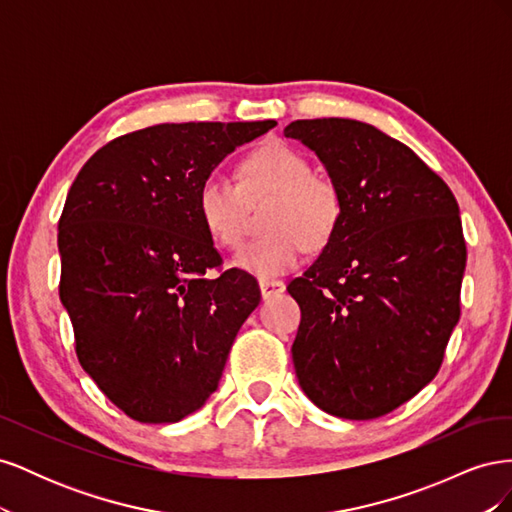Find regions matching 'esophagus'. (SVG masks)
<instances>
[{"label":"esophagus","instance_id":"34e87169","mask_svg":"<svg viewBox=\"0 0 512 512\" xmlns=\"http://www.w3.org/2000/svg\"><path fill=\"white\" fill-rule=\"evenodd\" d=\"M284 290H286V284L282 280H260L262 299H269L273 294H280Z\"/></svg>","mask_w":512,"mask_h":512}]
</instances>
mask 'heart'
Returning a JSON list of instances; mask_svg holds the SVG:
<instances>
[{"mask_svg":"<svg viewBox=\"0 0 512 512\" xmlns=\"http://www.w3.org/2000/svg\"><path fill=\"white\" fill-rule=\"evenodd\" d=\"M269 196L262 213L267 235L245 245L235 258L237 269L260 280L290 271L303 250L318 252L329 245L344 218L339 185L316 175L312 162L284 143L252 151L239 166V183L209 175L198 190V218L215 243L237 250L245 237L247 203Z\"/></svg>","mask_w":512,"mask_h":512,"instance_id":"1","label":"heart"}]
</instances>
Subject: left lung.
Here are the masks:
<instances>
[{"label": "left lung", "instance_id": "obj_1", "mask_svg": "<svg viewBox=\"0 0 512 512\" xmlns=\"http://www.w3.org/2000/svg\"><path fill=\"white\" fill-rule=\"evenodd\" d=\"M284 134L316 151L344 194L335 237L288 284L301 307L294 371L324 412L384 416L436 378L459 322V205L410 147L369 123L299 119Z\"/></svg>", "mask_w": 512, "mask_h": 512}]
</instances>
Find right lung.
Listing matches in <instances>:
<instances>
[{"label": "right lung", "mask_w": 512, "mask_h": 512, "mask_svg": "<svg viewBox=\"0 0 512 512\" xmlns=\"http://www.w3.org/2000/svg\"><path fill=\"white\" fill-rule=\"evenodd\" d=\"M273 126L160 123L106 143L72 183L59 299L81 367L138 423H177L203 406L260 303L250 273L222 271L196 198L228 153Z\"/></svg>", "instance_id": "obj_1"}]
</instances>
